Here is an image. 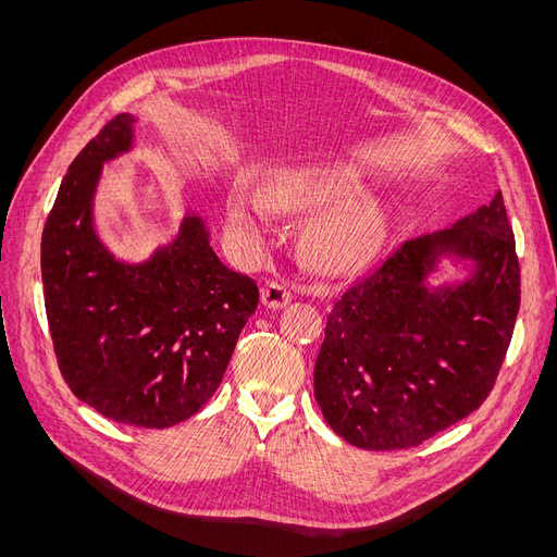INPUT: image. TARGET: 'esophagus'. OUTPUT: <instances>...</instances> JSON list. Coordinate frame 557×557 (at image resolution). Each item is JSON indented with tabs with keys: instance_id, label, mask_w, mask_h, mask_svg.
I'll return each mask as SVG.
<instances>
[{
	"instance_id": "obj_1",
	"label": "esophagus",
	"mask_w": 557,
	"mask_h": 557,
	"mask_svg": "<svg viewBox=\"0 0 557 557\" xmlns=\"http://www.w3.org/2000/svg\"><path fill=\"white\" fill-rule=\"evenodd\" d=\"M290 300H294V290H290L286 284H280V282L263 284V288H261V302H263V307L282 309Z\"/></svg>"
}]
</instances>
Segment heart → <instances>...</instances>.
<instances>
[{
  "label": "heart",
  "mask_w": 557,
  "mask_h": 557,
  "mask_svg": "<svg viewBox=\"0 0 557 557\" xmlns=\"http://www.w3.org/2000/svg\"><path fill=\"white\" fill-rule=\"evenodd\" d=\"M359 194V181L341 166H284L263 178L259 198L244 187L234 189L227 200V219L234 230L257 239L267 225L263 205L273 212L309 214L332 203V209L307 221L302 252L313 269L341 275L366 263L386 234L384 210L372 200H355Z\"/></svg>",
  "instance_id": "b5f03b06"
}]
</instances>
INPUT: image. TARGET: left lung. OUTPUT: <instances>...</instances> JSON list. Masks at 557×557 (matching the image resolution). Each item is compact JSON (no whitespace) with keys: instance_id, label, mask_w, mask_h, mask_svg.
I'll list each match as a JSON object with an SVG mask.
<instances>
[{"instance_id":"obj_1","label":"left lung","mask_w":557,"mask_h":557,"mask_svg":"<svg viewBox=\"0 0 557 557\" xmlns=\"http://www.w3.org/2000/svg\"><path fill=\"white\" fill-rule=\"evenodd\" d=\"M443 253L472 258L458 287L423 280ZM519 261L502 189L447 230L404 242L327 313L313 395L345 443L411 449L467 418L494 388L519 311Z\"/></svg>"}]
</instances>
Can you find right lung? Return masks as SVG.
Instances as JSON below:
<instances>
[{"instance_id": "right-lung-1", "label": "right lung", "mask_w": 557, "mask_h": 557, "mask_svg": "<svg viewBox=\"0 0 557 557\" xmlns=\"http://www.w3.org/2000/svg\"><path fill=\"white\" fill-rule=\"evenodd\" d=\"M135 116L116 114L70 164L42 230L47 323L70 391L120 424L166 429L208 401L259 302L230 271L200 216L144 263L116 261L92 225L103 162L128 151Z\"/></svg>"}]
</instances>
